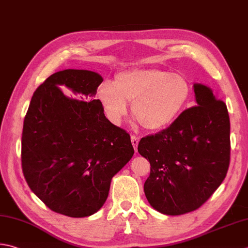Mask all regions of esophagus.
Masks as SVG:
<instances>
[{"label": "esophagus", "instance_id": "34e87169", "mask_svg": "<svg viewBox=\"0 0 248 248\" xmlns=\"http://www.w3.org/2000/svg\"><path fill=\"white\" fill-rule=\"evenodd\" d=\"M139 140H140V138L137 137V135H131V142H132V145H133V147L135 149V152H137V150H138Z\"/></svg>", "mask_w": 248, "mask_h": 248}]
</instances>
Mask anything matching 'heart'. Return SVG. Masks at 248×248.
Masks as SVG:
<instances>
[{
    "label": "heart",
    "mask_w": 248,
    "mask_h": 248,
    "mask_svg": "<svg viewBox=\"0 0 248 248\" xmlns=\"http://www.w3.org/2000/svg\"><path fill=\"white\" fill-rule=\"evenodd\" d=\"M191 93L185 76L160 69H133L121 72L114 82L104 81L99 88V99L106 117L120 124L128 113L149 131L167 127L181 113Z\"/></svg>",
    "instance_id": "1"
}]
</instances>
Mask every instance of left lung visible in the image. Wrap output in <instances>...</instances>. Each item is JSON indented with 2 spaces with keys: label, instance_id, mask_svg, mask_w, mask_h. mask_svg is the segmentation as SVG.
<instances>
[{
  "label": "left lung",
  "instance_id": "obj_1",
  "mask_svg": "<svg viewBox=\"0 0 248 248\" xmlns=\"http://www.w3.org/2000/svg\"><path fill=\"white\" fill-rule=\"evenodd\" d=\"M196 106L169 128L140 139L138 150L150 163L144 184L149 204L166 215L196 211L224 181L230 163V119L225 102L195 84Z\"/></svg>",
  "mask_w": 248,
  "mask_h": 248
}]
</instances>
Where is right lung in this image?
I'll return each mask as SVG.
<instances>
[{"label": "right lung", "mask_w": 248, "mask_h": 248, "mask_svg": "<svg viewBox=\"0 0 248 248\" xmlns=\"http://www.w3.org/2000/svg\"><path fill=\"white\" fill-rule=\"evenodd\" d=\"M102 81L87 70L55 73L34 91L23 121L24 178L47 207L69 217L98 212L111 178L134 154L129 133L111 124L94 100Z\"/></svg>", "instance_id": "obj_1"}]
</instances>
